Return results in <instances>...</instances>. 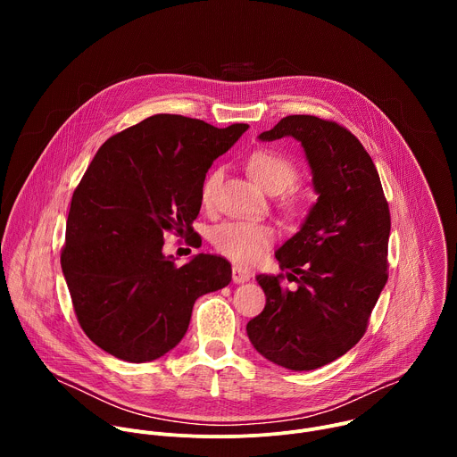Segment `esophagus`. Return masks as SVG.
I'll list each match as a JSON object with an SVG mask.
<instances>
[{
	"label": "esophagus",
	"instance_id": "obj_1",
	"mask_svg": "<svg viewBox=\"0 0 457 457\" xmlns=\"http://www.w3.org/2000/svg\"><path fill=\"white\" fill-rule=\"evenodd\" d=\"M231 278H233L235 284H244V282H247V280L251 278V273H249L247 270L240 268V266H233V270H231Z\"/></svg>",
	"mask_w": 457,
	"mask_h": 457
}]
</instances>
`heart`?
<instances>
[{
  "label": "heart",
  "instance_id": "1",
  "mask_svg": "<svg viewBox=\"0 0 457 457\" xmlns=\"http://www.w3.org/2000/svg\"><path fill=\"white\" fill-rule=\"evenodd\" d=\"M247 170L256 179V182L268 189L270 193H280L293 186L298 179L296 162L277 150H256L247 159ZM220 170H213L206 175L201 195L208 204L213 199L215 187L220 180ZM277 231L273 226L264 222H247V220H231L217 226L212 233L213 247L238 264H253L262 258L268 247L275 242Z\"/></svg>",
  "mask_w": 457,
  "mask_h": 457
}]
</instances>
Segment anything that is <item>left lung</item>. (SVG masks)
Returning <instances> with one entry per match:
<instances>
[{
    "label": "left lung",
    "instance_id": "obj_1",
    "mask_svg": "<svg viewBox=\"0 0 457 457\" xmlns=\"http://www.w3.org/2000/svg\"><path fill=\"white\" fill-rule=\"evenodd\" d=\"M302 143L318 201L277 253L284 275H258L266 307L247 321L253 347L291 370L344 356L365 335L388 273L390 212L378 170L349 129L314 115H287L262 141Z\"/></svg>",
    "mask_w": 457,
    "mask_h": 457
}]
</instances>
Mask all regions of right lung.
Here are the masks:
<instances>
[{
	"label": "right lung",
	"instance_id": "1",
	"mask_svg": "<svg viewBox=\"0 0 457 457\" xmlns=\"http://www.w3.org/2000/svg\"><path fill=\"white\" fill-rule=\"evenodd\" d=\"M247 124L157 113L112 136L78 184L61 268L85 335L124 361H152L186 335L193 303L231 282V266L197 254L175 266L164 235L195 242L201 186Z\"/></svg>",
	"mask_w": 457,
	"mask_h": 457
}]
</instances>
